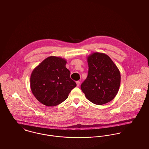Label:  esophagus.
<instances>
[{
    "mask_svg": "<svg viewBox=\"0 0 149 149\" xmlns=\"http://www.w3.org/2000/svg\"><path fill=\"white\" fill-rule=\"evenodd\" d=\"M76 83H77V85L78 87L79 86V85H80V81H76Z\"/></svg>",
    "mask_w": 149,
    "mask_h": 149,
    "instance_id": "esophagus-1",
    "label": "esophagus"
}]
</instances>
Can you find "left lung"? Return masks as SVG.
I'll return each instance as SVG.
<instances>
[{"label": "left lung", "instance_id": "8db88e82", "mask_svg": "<svg viewBox=\"0 0 149 149\" xmlns=\"http://www.w3.org/2000/svg\"><path fill=\"white\" fill-rule=\"evenodd\" d=\"M88 73L81 84L86 98L92 103L103 105L112 100L121 82L120 70L108 55L95 52L87 57Z\"/></svg>", "mask_w": 149, "mask_h": 149}]
</instances>
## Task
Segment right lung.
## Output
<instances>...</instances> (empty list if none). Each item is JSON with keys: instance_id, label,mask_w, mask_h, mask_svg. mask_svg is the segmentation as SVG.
I'll return each instance as SVG.
<instances>
[{"instance_id": "1", "label": "right lung", "mask_w": 149, "mask_h": 149, "mask_svg": "<svg viewBox=\"0 0 149 149\" xmlns=\"http://www.w3.org/2000/svg\"><path fill=\"white\" fill-rule=\"evenodd\" d=\"M66 63L65 58L50 56L33 69L30 86L38 102L47 107H53L67 99L77 84L70 78Z\"/></svg>"}]
</instances>
